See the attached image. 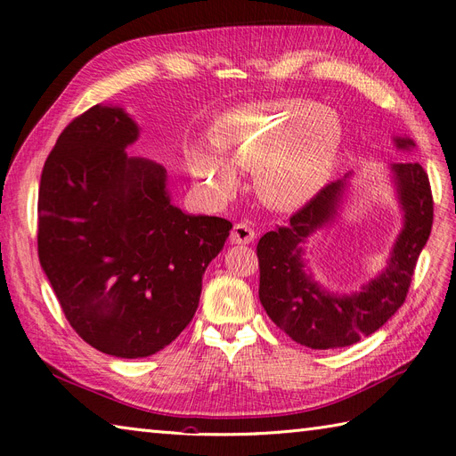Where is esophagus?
<instances>
[{"mask_svg": "<svg viewBox=\"0 0 456 456\" xmlns=\"http://www.w3.org/2000/svg\"><path fill=\"white\" fill-rule=\"evenodd\" d=\"M255 230L251 224L247 223H238L236 226L232 228V233H230V241L233 245H249L253 240H255Z\"/></svg>", "mask_w": 456, "mask_h": 456, "instance_id": "1", "label": "esophagus"}]
</instances>
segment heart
I'll list each match as a JSON object with an SVG mask.
<instances>
[{"instance_id": "obj_1", "label": "heart", "mask_w": 456, "mask_h": 456, "mask_svg": "<svg viewBox=\"0 0 456 456\" xmlns=\"http://www.w3.org/2000/svg\"><path fill=\"white\" fill-rule=\"evenodd\" d=\"M338 116L312 101L280 99L228 110L211 127V146L194 144L190 171L218 196L240 184L238 169H255L258 198L275 209L310 203L338 163Z\"/></svg>"}]
</instances>
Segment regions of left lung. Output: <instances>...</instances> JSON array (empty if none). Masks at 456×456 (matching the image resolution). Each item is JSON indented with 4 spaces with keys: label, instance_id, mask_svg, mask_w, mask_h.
<instances>
[{
    "label": "left lung",
    "instance_id": "1",
    "mask_svg": "<svg viewBox=\"0 0 456 456\" xmlns=\"http://www.w3.org/2000/svg\"><path fill=\"white\" fill-rule=\"evenodd\" d=\"M392 141L405 151L417 146L409 136ZM388 169L402 211V230L384 268L355 291L338 293L317 283L306 258L308 241L340 218L354 171L327 184L287 224L260 238L258 298L270 320L295 342L314 350L352 346L375 333L403 305L419 255L430 238L434 201L428 175L419 163H390Z\"/></svg>",
    "mask_w": 456,
    "mask_h": 456
}]
</instances>
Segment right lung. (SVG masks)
I'll return each instance as SVG.
<instances>
[{
    "mask_svg": "<svg viewBox=\"0 0 456 456\" xmlns=\"http://www.w3.org/2000/svg\"><path fill=\"white\" fill-rule=\"evenodd\" d=\"M139 136L126 108H89L51 150L37 200L39 262L66 320L123 360L183 333L232 230L226 218L173 205L167 171L126 151Z\"/></svg>",
    "mask_w": 456,
    "mask_h": 456,
    "instance_id": "add662e5",
    "label": "right lung"
}]
</instances>
